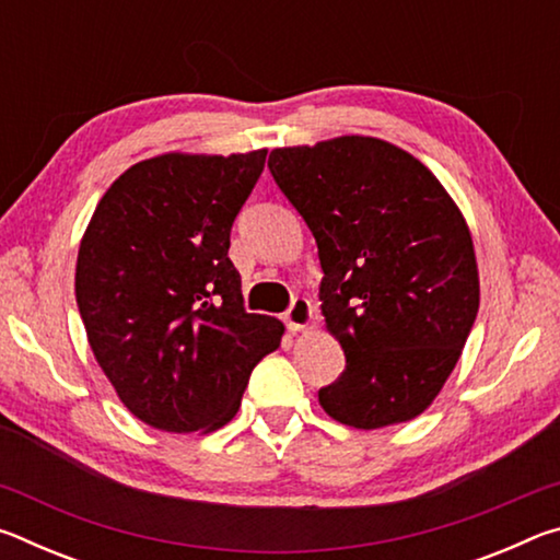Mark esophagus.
Returning <instances> with one entry per match:
<instances>
[{
    "instance_id": "obj_1",
    "label": "esophagus",
    "mask_w": 560,
    "mask_h": 560,
    "mask_svg": "<svg viewBox=\"0 0 560 560\" xmlns=\"http://www.w3.org/2000/svg\"><path fill=\"white\" fill-rule=\"evenodd\" d=\"M311 318H314V306H311L308 299H293L289 311L283 314V320H287V326L293 330V334L306 328L311 324Z\"/></svg>"
}]
</instances>
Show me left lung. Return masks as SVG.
I'll return each mask as SVG.
<instances>
[{
    "mask_svg": "<svg viewBox=\"0 0 560 560\" xmlns=\"http://www.w3.org/2000/svg\"><path fill=\"white\" fill-rule=\"evenodd\" d=\"M269 170L318 244L320 311L346 353L320 407L355 430L412 420L447 383L479 311L459 207L420 160L377 138L277 148Z\"/></svg>",
    "mask_w": 560,
    "mask_h": 560,
    "instance_id": "8db88e82",
    "label": "left lung"
}]
</instances>
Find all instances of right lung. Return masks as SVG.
<instances>
[{
  "label": "right lung",
  "instance_id": "1",
  "mask_svg": "<svg viewBox=\"0 0 560 560\" xmlns=\"http://www.w3.org/2000/svg\"><path fill=\"white\" fill-rule=\"evenodd\" d=\"M267 150L167 153L128 167L93 212L75 303L120 402L155 430L214 432L283 324L246 314L230 234Z\"/></svg>",
  "mask_w": 560,
  "mask_h": 560
}]
</instances>
